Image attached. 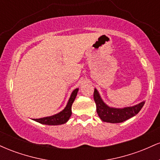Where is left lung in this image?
<instances>
[{"instance_id":"8db88e82","label":"left lung","mask_w":160,"mask_h":160,"mask_svg":"<svg viewBox=\"0 0 160 160\" xmlns=\"http://www.w3.org/2000/svg\"><path fill=\"white\" fill-rule=\"evenodd\" d=\"M93 98L96 104V111L99 117L104 122H111V123H119L128 120L138 113L144 104V102H143L133 107H128L122 109L110 108L104 103L98 91L95 89Z\"/></svg>"}]
</instances>
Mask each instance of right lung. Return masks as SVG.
<instances>
[{"label":"right lung","mask_w":160,"mask_h":160,"mask_svg":"<svg viewBox=\"0 0 160 160\" xmlns=\"http://www.w3.org/2000/svg\"><path fill=\"white\" fill-rule=\"evenodd\" d=\"M79 89H76L73 91L72 94H71V97H70L68 102L67 106H66L65 109L63 111L60 112V113H57L51 117H43V118L40 119H34L36 122H40L41 124L44 125H51V126H56V125H61L64 124L69 120V118L71 116V107L74 101L76 98L77 94H78Z\"/></svg>","instance_id":"obj_1"}]
</instances>
